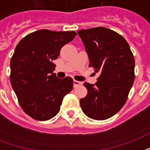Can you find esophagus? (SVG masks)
Returning a JSON list of instances; mask_svg holds the SVG:
<instances>
[{
  "label": "esophagus",
  "mask_w": 150,
  "mask_h": 150,
  "mask_svg": "<svg viewBox=\"0 0 150 150\" xmlns=\"http://www.w3.org/2000/svg\"><path fill=\"white\" fill-rule=\"evenodd\" d=\"M82 83L79 81H77V80H74V87H78L79 85H81Z\"/></svg>",
  "instance_id": "esophagus-1"
}]
</instances>
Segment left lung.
Segmentation results:
<instances>
[{"label":"left lung","mask_w":150,"mask_h":150,"mask_svg":"<svg viewBox=\"0 0 150 150\" xmlns=\"http://www.w3.org/2000/svg\"><path fill=\"white\" fill-rule=\"evenodd\" d=\"M90 67L100 73L96 84L85 82L88 94L80 100L83 112L102 120L118 112L125 104L134 81L135 61L129 44L115 31L96 27L78 31Z\"/></svg>","instance_id":"1"}]
</instances>
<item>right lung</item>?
Masks as SVG:
<instances>
[{
    "label": "right lung",
    "mask_w": 150,
    "mask_h": 150,
    "mask_svg": "<svg viewBox=\"0 0 150 150\" xmlns=\"http://www.w3.org/2000/svg\"><path fill=\"white\" fill-rule=\"evenodd\" d=\"M75 31L40 30L19 42L10 61V82L21 108L38 120L56 116L73 88L71 77L58 78L52 61L75 37Z\"/></svg>",
    "instance_id": "1"
}]
</instances>
